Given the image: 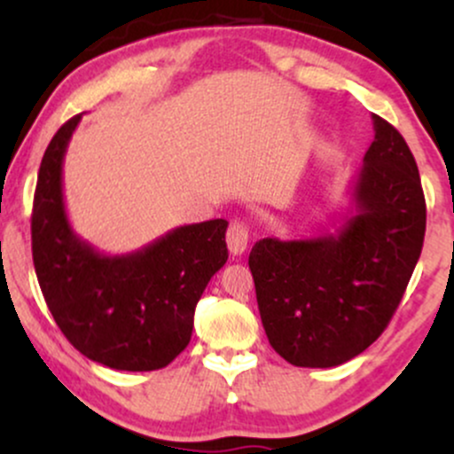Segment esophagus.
I'll return each instance as SVG.
<instances>
[{
    "label": "esophagus",
    "instance_id": "esophagus-1",
    "mask_svg": "<svg viewBox=\"0 0 454 454\" xmlns=\"http://www.w3.org/2000/svg\"><path fill=\"white\" fill-rule=\"evenodd\" d=\"M226 243H228V249H231L232 256H241L245 249H247V243H249L247 226H245L243 222L234 220L231 223V228H228Z\"/></svg>",
    "mask_w": 454,
    "mask_h": 454
}]
</instances>
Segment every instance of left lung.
Instances as JSON below:
<instances>
[{"instance_id":"obj_1","label":"left lung","mask_w":454,"mask_h":454,"mask_svg":"<svg viewBox=\"0 0 454 454\" xmlns=\"http://www.w3.org/2000/svg\"><path fill=\"white\" fill-rule=\"evenodd\" d=\"M348 215L316 237L260 239L249 269L264 333L296 367H337L367 350L399 307L420 258L427 209L419 166L378 114Z\"/></svg>"}]
</instances>
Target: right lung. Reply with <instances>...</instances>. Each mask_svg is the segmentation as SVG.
Returning <instances> with one entry per match:
<instances>
[{"label": "right lung", "mask_w": 454, "mask_h": 454, "mask_svg": "<svg viewBox=\"0 0 454 454\" xmlns=\"http://www.w3.org/2000/svg\"><path fill=\"white\" fill-rule=\"evenodd\" d=\"M78 121L57 129L40 164L31 213L38 284L57 326L90 361L153 372L190 343L198 301L228 260V222L187 223L137 252L102 254L66 213L64 158Z\"/></svg>", "instance_id": "right-lung-1"}]
</instances>
